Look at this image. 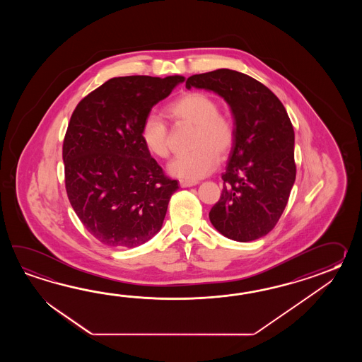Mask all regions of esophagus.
I'll list each match as a JSON object with an SVG mask.
<instances>
[{"instance_id": "1", "label": "esophagus", "mask_w": 362, "mask_h": 362, "mask_svg": "<svg viewBox=\"0 0 362 362\" xmlns=\"http://www.w3.org/2000/svg\"><path fill=\"white\" fill-rule=\"evenodd\" d=\"M197 184H198V182H195V181H186V180H180V186H181V187H192V186H195Z\"/></svg>"}]
</instances>
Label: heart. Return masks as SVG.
I'll return each mask as SVG.
<instances>
[{
    "instance_id": "heart-1",
    "label": "heart",
    "mask_w": 362,
    "mask_h": 362,
    "mask_svg": "<svg viewBox=\"0 0 362 362\" xmlns=\"http://www.w3.org/2000/svg\"><path fill=\"white\" fill-rule=\"evenodd\" d=\"M170 119L197 128L189 154L178 155L168 164V173L186 181H198L215 170L220 156L230 153L235 142V127L229 116L220 114L218 102L207 93H186L167 107ZM141 139L156 158L170 154L168 128L160 116L150 114L141 125Z\"/></svg>"
}]
</instances>
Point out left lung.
I'll list each match as a JSON object with an SVG mask.
<instances>
[{
  "label": "left lung",
  "mask_w": 362,
  "mask_h": 362,
  "mask_svg": "<svg viewBox=\"0 0 362 362\" xmlns=\"http://www.w3.org/2000/svg\"><path fill=\"white\" fill-rule=\"evenodd\" d=\"M186 88L218 94L234 119L235 142L211 223L237 242L262 238L284 214L296 177L295 133L286 108L265 85L233 69L192 75Z\"/></svg>",
  "instance_id": "obj_1"
}]
</instances>
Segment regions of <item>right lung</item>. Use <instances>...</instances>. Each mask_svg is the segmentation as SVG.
Returning a JSON list of instances; mask_svg holds the SVG:
<instances>
[{
  "label": "right lung",
  "instance_id": "right-lung-1",
  "mask_svg": "<svg viewBox=\"0 0 362 362\" xmlns=\"http://www.w3.org/2000/svg\"><path fill=\"white\" fill-rule=\"evenodd\" d=\"M184 80L114 77L71 116L63 142L66 190L80 221L103 245L133 248L162 229L178 182L147 151L141 125Z\"/></svg>",
  "mask_w": 362,
  "mask_h": 362
}]
</instances>
